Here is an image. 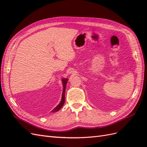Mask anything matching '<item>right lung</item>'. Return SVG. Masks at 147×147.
<instances>
[{
  "mask_svg": "<svg viewBox=\"0 0 147 147\" xmlns=\"http://www.w3.org/2000/svg\"><path fill=\"white\" fill-rule=\"evenodd\" d=\"M67 81H68L67 78H63V79H62V82H63V94H62V99H61V101L60 103L51 111V112H57V111H59L61 109L62 107L63 106V105L64 104V102H65V91L66 84H67Z\"/></svg>",
  "mask_w": 147,
  "mask_h": 147,
  "instance_id": "right-lung-1",
  "label": "right lung"
}]
</instances>
